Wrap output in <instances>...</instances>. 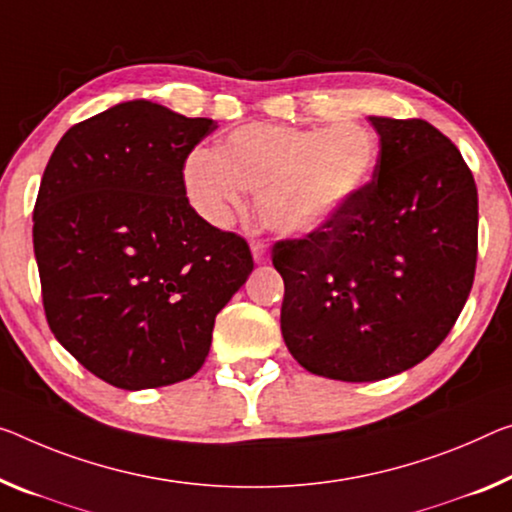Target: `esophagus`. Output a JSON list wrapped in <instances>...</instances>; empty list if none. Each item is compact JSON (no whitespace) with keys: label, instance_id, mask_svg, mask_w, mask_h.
<instances>
[{"label":"esophagus","instance_id":"obj_1","mask_svg":"<svg viewBox=\"0 0 512 512\" xmlns=\"http://www.w3.org/2000/svg\"><path fill=\"white\" fill-rule=\"evenodd\" d=\"M251 254H254L256 265H263V263H267V258H270V254H267V247L258 240L251 242Z\"/></svg>","mask_w":512,"mask_h":512}]
</instances>
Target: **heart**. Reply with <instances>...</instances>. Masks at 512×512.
<instances>
[{
	"mask_svg": "<svg viewBox=\"0 0 512 512\" xmlns=\"http://www.w3.org/2000/svg\"><path fill=\"white\" fill-rule=\"evenodd\" d=\"M377 139L364 125L297 128L249 123L212 148H194L183 162L190 206L212 226H226L256 194V212L267 231L302 238L341 215L371 183Z\"/></svg>",
	"mask_w": 512,
	"mask_h": 512,
	"instance_id": "heart-1",
	"label": "heart"
}]
</instances>
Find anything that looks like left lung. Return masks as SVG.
Here are the masks:
<instances>
[{
	"instance_id": "left-lung-1",
	"label": "left lung",
	"mask_w": 512,
	"mask_h": 512,
	"mask_svg": "<svg viewBox=\"0 0 512 512\" xmlns=\"http://www.w3.org/2000/svg\"><path fill=\"white\" fill-rule=\"evenodd\" d=\"M368 121L380 157L366 190L325 229L272 249L290 355L343 382L384 380L435 352L476 272L478 192L458 148L428 121Z\"/></svg>"
}]
</instances>
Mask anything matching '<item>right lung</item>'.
Returning a JSON list of instances; mask_svg holds the SVG:
<instances>
[{"mask_svg": "<svg viewBox=\"0 0 512 512\" xmlns=\"http://www.w3.org/2000/svg\"><path fill=\"white\" fill-rule=\"evenodd\" d=\"M217 125L128 100L70 128L47 162L34 254L57 341L125 391L167 387L206 361L217 313L251 251L196 215L183 162Z\"/></svg>", "mask_w": 512, "mask_h": 512, "instance_id": "right-lung-1", "label": "right lung"}]
</instances>
